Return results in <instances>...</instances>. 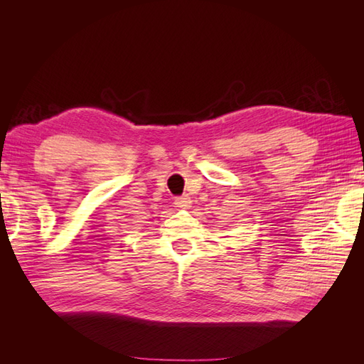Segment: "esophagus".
<instances>
[{"mask_svg": "<svg viewBox=\"0 0 364 364\" xmlns=\"http://www.w3.org/2000/svg\"><path fill=\"white\" fill-rule=\"evenodd\" d=\"M175 203L180 206V208H186L191 203V198L188 196H181V197H176L175 198Z\"/></svg>", "mask_w": 364, "mask_h": 364, "instance_id": "obj_1", "label": "esophagus"}]
</instances>
